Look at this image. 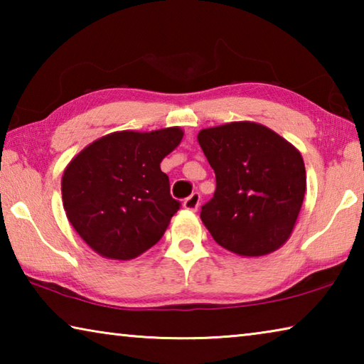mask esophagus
I'll return each mask as SVG.
<instances>
[{"mask_svg": "<svg viewBox=\"0 0 364 364\" xmlns=\"http://www.w3.org/2000/svg\"><path fill=\"white\" fill-rule=\"evenodd\" d=\"M199 205H200V194L199 193H193L183 202V207L191 212H196L197 208H199Z\"/></svg>", "mask_w": 364, "mask_h": 364, "instance_id": "1", "label": "esophagus"}]
</instances>
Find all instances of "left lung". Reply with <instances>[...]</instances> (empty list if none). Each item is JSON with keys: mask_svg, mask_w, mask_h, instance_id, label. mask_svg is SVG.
<instances>
[{"mask_svg": "<svg viewBox=\"0 0 364 364\" xmlns=\"http://www.w3.org/2000/svg\"><path fill=\"white\" fill-rule=\"evenodd\" d=\"M217 178L200 218L221 247L260 257L284 244L305 197L300 152L269 128L232 122L197 134Z\"/></svg>", "mask_w": 364, "mask_h": 364, "instance_id": "1", "label": "left lung"}]
</instances>
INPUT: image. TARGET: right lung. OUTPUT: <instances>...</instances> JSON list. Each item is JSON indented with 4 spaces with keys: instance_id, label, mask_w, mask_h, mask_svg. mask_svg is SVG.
<instances>
[{
    "instance_id": "obj_1",
    "label": "right lung",
    "mask_w": 364,
    "mask_h": 364,
    "mask_svg": "<svg viewBox=\"0 0 364 364\" xmlns=\"http://www.w3.org/2000/svg\"><path fill=\"white\" fill-rule=\"evenodd\" d=\"M181 139L178 127L117 132L70 160L63 175L64 210L95 252L132 260L160 241L181 205L160 162Z\"/></svg>"
}]
</instances>
